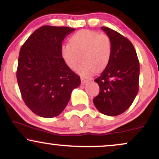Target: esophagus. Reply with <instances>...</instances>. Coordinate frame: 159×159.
I'll return each instance as SVG.
<instances>
[{
  "label": "esophagus",
  "mask_w": 159,
  "mask_h": 159,
  "mask_svg": "<svg viewBox=\"0 0 159 159\" xmlns=\"http://www.w3.org/2000/svg\"><path fill=\"white\" fill-rule=\"evenodd\" d=\"M89 82H90V80L85 79V78H83V77L81 78V84H82V85H84V84L88 83Z\"/></svg>",
  "instance_id": "esophagus-1"
}]
</instances>
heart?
Segmentation results:
<instances>
[{
  "instance_id": "obj_1",
  "label": "heart",
  "mask_w": 159,
  "mask_h": 159,
  "mask_svg": "<svg viewBox=\"0 0 159 159\" xmlns=\"http://www.w3.org/2000/svg\"><path fill=\"white\" fill-rule=\"evenodd\" d=\"M61 56L69 68L75 69L81 61L83 64L77 69V72L88 77L101 71L107 66L112 53V44L109 37L105 34L88 30L78 31L71 37L69 43L61 48Z\"/></svg>"
}]
</instances>
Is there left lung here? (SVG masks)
<instances>
[{"mask_svg":"<svg viewBox=\"0 0 159 159\" xmlns=\"http://www.w3.org/2000/svg\"><path fill=\"white\" fill-rule=\"evenodd\" d=\"M101 29L111 41L112 53L107 66L95 80L100 92L93 103L102 114L114 116L127 111L138 94L140 64L135 49L127 38L111 28Z\"/></svg>","mask_w":159,"mask_h":159,"instance_id":"obj_1","label":"left lung"}]
</instances>
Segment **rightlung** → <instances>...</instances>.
Segmentation results:
<instances>
[{"label":"right lung","instance_id":"right-lung-1","mask_svg":"<svg viewBox=\"0 0 159 159\" xmlns=\"http://www.w3.org/2000/svg\"><path fill=\"white\" fill-rule=\"evenodd\" d=\"M68 27L43 26L24 43L19 52L16 79L26 106L38 116H57L80 84V77L64 62L62 41L73 32Z\"/></svg>","mask_w":159,"mask_h":159}]
</instances>
